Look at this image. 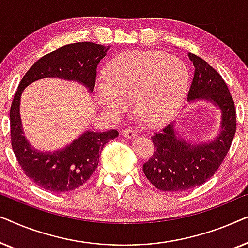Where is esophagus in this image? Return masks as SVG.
<instances>
[{
	"label": "esophagus",
	"mask_w": 248,
	"mask_h": 248,
	"mask_svg": "<svg viewBox=\"0 0 248 248\" xmlns=\"http://www.w3.org/2000/svg\"><path fill=\"white\" fill-rule=\"evenodd\" d=\"M123 135L126 139H132V138L137 137V132H135L134 130H132V128H126V130H124Z\"/></svg>",
	"instance_id": "1"
}]
</instances>
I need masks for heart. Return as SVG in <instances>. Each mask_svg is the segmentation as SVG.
I'll return each instance as SVG.
<instances>
[{
  "label": "heart",
  "instance_id": "obj_1",
  "mask_svg": "<svg viewBox=\"0 0 248 248\" xmlns=\"http://www.w3.org/2000/svg\"><path fill=\"white\" fill-rule=\"evenodd\" d=\"M104 76L106 82L94 91L103 109L115 116L135 100L138 115L151 126L175 116L188 86L184 62L157 50L122 53L108 62Z\"/></svg>",
  "mask_w": 248,
  "mask_h": 248
}]
</instances>
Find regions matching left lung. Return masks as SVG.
<instances>
[{
	"label": "left lung",
	"instance_id": "1",
	"mask_svg": "<svg viewBox=\"0 0 248 248\" xmlns=\"http://www.w3.org/2000/svg\"><path fill=\"white\" fill-rule=\"evenodd\" d=\"M194 74L188 100L208 99L221 110V131L210 143L192 145L176 137L171 124L151 137L154 155L143 165V172L155 188L181 192L202 185L212 177L228 154L236 133L233 99L222 77L204 60L188 54Z\"/></svg>",
	"mask_w": 248,
	"mask_h": 248
}]
</instances>
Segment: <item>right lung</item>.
<instances>
[{"mask_svg": "<svg viewBox=\"0 0 248 248\" xmlns=\"http://www.w3.org/2000/svg\"><path fill=\"white\" fill-rule=\"evenodd\" d=\"M109 48L91 42L67 44L39 59L20 81L10 108L11 145L23 172L39 187L57 193L80 187L96 170L101 149L118 132L87 131L62 150L37 151L27 142L21 128L19 105L23 89L36 80L55 77L79 81L93 90L97 66Z\"/></svg>", "mask_w": 248, "mask_h": 248, "instance_id": "1", "label": "right lung"}]
</instances>
